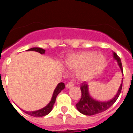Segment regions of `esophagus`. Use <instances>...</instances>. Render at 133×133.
<instances>
[{"mask_svg":"<svg viewBox=\"0 0 133 133\" xmlns=\"http://www.w3.org/2000/svg\"><path fill=\"white\" fill-rule=\"evenodd\" d=\"M74 83H73V82H69L68 83L66 84L65 87H66L67 89H69V88L74 87Z\"/></svg>","mask_w":133,"mask_h":133,"instance_id":"obj_1","label":"esophagus"}]
</instances>
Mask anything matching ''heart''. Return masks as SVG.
Returning a JSON list of instances; mask_svg holds the SVG:
<instances>
[{
  "mask_svg": "<svg viewBox=\"0 0 133 133\" xmlns=\"http://www.w3.org/2000/svg\"><path fill=\"white\" fill-rule=\"evenodd\" d=\"M106 58L95 51H84L68 57L65 65L71 71H77L81 80H88L96 76L104 68Z\"/></svg>",
  "mask_w": 133,
  "mask_h": 133,
  "instance_id": "heart-1",
  "label": "heart"
}]
</instances>
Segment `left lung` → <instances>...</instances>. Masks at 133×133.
I'll return each instance as SVG.
<instances>
[{
	"instance_id": "8db88e82",
	"label": "left lung",
	"mask_w": 133,
	"mask_h": 133,
	"mask_svg": "<svg viewBox=\"0 0 133 133\" xmlns=\"http://www.w3.org/2000/svg\"><path fill=\"white\" fill-rule=\"evenodd\" d=\"M113 54H114V58L117 62V64H118L120 69H121V72L123 74V75L121 59L115 52H114ZM123 79L122 83H121V85L119 88L117 94L115 95V96L112 99L106 102L98 101V100H96L93 98H92L90 96V94H89L88 84L86 82L83 83L81 85V98L80 99L79 102L76 104V107L78 111L81 113V114L86 115H93L106 111L109 108L111 107L113 104L115 102V101L117 100V99L118 98L120 93H121V89H122Z\"/></svg>"
}]
</instances>
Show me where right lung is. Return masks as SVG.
<instances>
[{
    "label": "right lung",
    "instance_id": "right-lung-1",
    "mask_svg": "<svg viewBox=\"0 0 133 133\" xmlns=\"http://www.w3.org/2000/svg\"><path fill=\"white\" fill-rule=\"evenodd\" d=\"M26 51H35L37 52L40 53V54H43L45 52V50L41 48H38V47H35V48H31L30 49L27 50ZM65 88V85H64V83H58V85H57L56 87L55 90H54V92H53L51 100L50 101V102L47 104L46 106H45L43 108L40 109V110H37V111H24L25 114H28L29 115H31L33 117H43V116H45V115H48L50 111L52 110L53 106H54V103L56 102V99L57 96L58 95L59 92H60L63 89H64Z\"/></svg>",
    "mask_w": 133,
    "mask_h": 133
}]
</instances>
